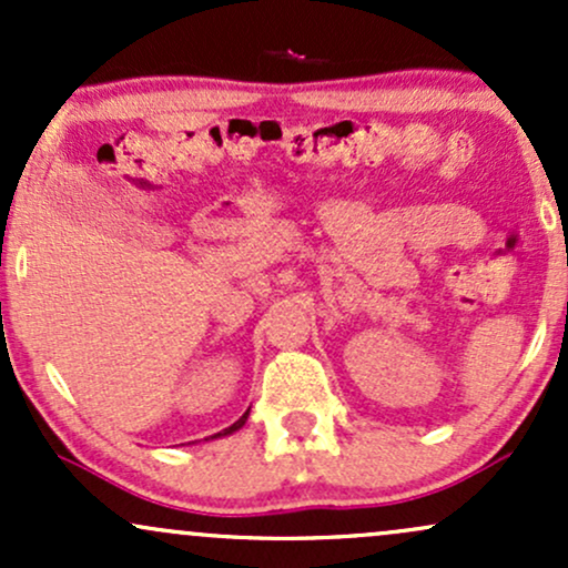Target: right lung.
Returning <instances> with one entry per match:
<instances>
[{
  "instance_id": "add662e5",
  "label": "right lung",
  "mask_w": 568,
  "mask_h": 568,
  "mask_svg": "<svg viewBox=\"0 0 568 568\" xmlns=\"http://www.w3.org/2000/svg\"><path fill=\"white\" fill-rule=\"evenodd\" d=\"M247 414H251V408H247V410H245V414H243V416H240V419H237V422H234V425H232V427H226V429H224V433H219V435H230V433H234V429H240V427H243V425H245V419H247Z\"/></svg>"
}]
</instances>
